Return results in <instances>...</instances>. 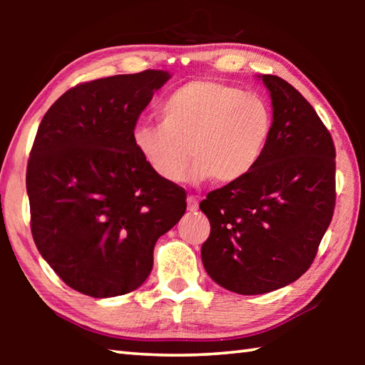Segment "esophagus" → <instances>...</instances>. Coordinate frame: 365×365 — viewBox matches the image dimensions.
<instances>
[{"label":"esophagus","mask_w":365,"mask_h":365,"mask_svg":"<svg viewBox=\"0 0 365 365\" xmlns=\"http://www.w3.org/2000/svg\"><path fill=\"white\" fill-rule=\"evenodd\" d=\"M187 202H188V211H196L197 209V200H196V196H188L187 197Z\"/></svg>","instance_id":"esophagus-1"}]
</instances>
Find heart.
<instances>
[{
  "mask_svg": "<svg viewBox=\"0 0 365 365\" xmlns=\"http://www.w3.org/2000/svg\"><path fill=\"white\" fill-rule=\"evenodd\" d=\"M160 123H138L133 145L160 180L178 183L191 158V180L233 183L256 168L272 135V110L261 96L217 80L177 88L159 110Z\"/></svg>",
  "mask_w": 365,
  "mask_h": 365,
  "instance_id": "obj_1",
  "label": "heart"
}]
</instances>
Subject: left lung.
<instances>
[{
  "mask_svg": "<svg viewBox=\"0 0 365 365\" xmlns=\"http://www.w3.org/2000/svg\"><path fill=\"white\" fill-rule=\"evenodd\" d=\"M272 100V135L256 168L201 201L211 235L207 275L238 294H262L311 267L335 209V146L316 110L277 76H257Z\"/></svg>",
  "mask_w": 365,
  "mask_h": 365,
  "instance_id": "obj_1",
  "label": "left lung"
}]
</instances>
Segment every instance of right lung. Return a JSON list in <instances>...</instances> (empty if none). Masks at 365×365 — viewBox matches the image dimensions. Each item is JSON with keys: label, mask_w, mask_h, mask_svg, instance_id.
I'll return each mask as SVG.
<instances>
[{"label": "right lung", "mask_w": 365, "mask_h": 365, "mask_svg": "<svg viewBox=\"0 0 365 365\" xmlns=\"http://www.w3.org/2000/svg\"><path fill=\"white\" fill-rule=\"evenodd\" d=\"M169 78L151 69L80 83L41 119L27 164L30 227L41 257L80 293L137 289L158 238L187 209L183 188L160 180L132 138Z\"/></svg>", "instance_id": "add662e5"}]
</instances>
